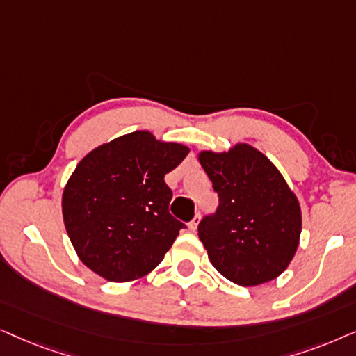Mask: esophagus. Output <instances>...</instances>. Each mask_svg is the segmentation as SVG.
Returning <instances> with one entry per match:
<instances>
[{
  "label": "esophagus",
  "instance_id": "1",
  "mask_svg": "<svg viewBox=\"0 0 356 356\" xmlns=\"http://www.w3.org/2000/svg\"><path fill=\"white\" fill-rule=\"evenodd\" d=\"M199 222H201V217H199V213H197V216L194 217L193 220L188 223V228H189V230H191V232H196V230H197V227H199Z\"/></svg>",
  "mask_w": 356,
  "mask_h": 356
}]
</instances>
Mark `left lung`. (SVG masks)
I'll list each match as a JSON object with an SVG mask.
<instances>
[{
  "label": "left lung",
  "instance_id": "left-lung-1",
  "mask_svg": "<svg viewBox=\"0 0 356 356\" xmlns=\"http://www.w3.org/2000/svg\"><path fill=\"white\" fill-rule=\"evenodd\" d=\"M197 160L218 194L213 217L199 223L209 261L233 284L256 286L279 277L300 245L301 207L279 168L261 150L236 143Z\"/></svg>",
  "mask_w": 356,
  "mask_h": 356
}]
</instances>
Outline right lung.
<instances>
[{"label": "right lung", "instance_id": "add662e5", "mask_svg": "<svg viewBox=\"0 0 356 356\" xmlns=\"http://www.w3.org/2000/svg\"><path fill=\"white\" fill-rule=\"evenodd\" d=\"M188 154L186 145L133 131L82 157L61 197L82 264L108 282H133L163 261L184 228L168 212L172 189L163 178Z\"/></svg>", "mask_w": 356, "mask_h": 356}]
</instances>
